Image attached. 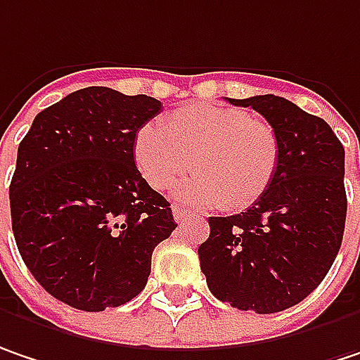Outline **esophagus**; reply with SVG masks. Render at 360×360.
<instances>
[{"label":"esophagus","mask_w":360,"mask_h":360,"mask_svg":"<svg viewBox=\"0 0 360 360\" xmlns=\"http://www.w3.org/2000/svg\"><path fill=\"white\" fill-rule=\"evenodd\" d=\"M191 214L185 210V207H179V205H173V218H175V222H185L187 218H189Z\"/></svg>","instance_id":"obj_1"}]
</instances>
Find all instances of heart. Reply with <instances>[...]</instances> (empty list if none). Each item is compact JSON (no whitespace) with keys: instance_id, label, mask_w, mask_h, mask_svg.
I'll list each match as a JSON object with an SVG mask.
<instances>
[{"instance_id":"obj_1","label":"heart","mask_w":360,"mask_h":360,"mask_svg":"<svg viewBox=\"0 0 360 360\" xmlns=\"http://www.w3.org/2000/svg\"><path fill=\"white\" fill-rule=\"evenodd\" d=\"M132 153L153 189H169L191 169L195 177L177 198L200 207L224 203L232 212L261 200L281 167V140L266 120L216 103H187L165 124L140 126Z\"/></svg>"}]
</instances>
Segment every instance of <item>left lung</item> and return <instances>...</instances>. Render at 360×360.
Segmentation results:
<instances>
[{"mask_svg":"<svg viewBox=\"0 0 360 360\" xmlns=\"http://www.w3.org/2000/svg\"><path fill=\"white\" fill-rule=\"evenodd\" d=\"M277 130L281 167L271 189L236 216L210 218L198 248L210 291L238 309L275 314L322 283L345 234V148L322 117L285 97L228 99Z\"/></svg>","mask_w":360,"mask_h":360,"instance_id":"1","label":"left lung"}]
</instances>
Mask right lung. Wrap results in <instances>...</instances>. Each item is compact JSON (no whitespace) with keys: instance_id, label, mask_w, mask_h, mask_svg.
Segmentation results:
<instances>
[{"instance_id":"obj_1","label":"right lung","mask_w":360,"mask_h":360,"mask_svg":"<svg viewBox=\"0 0 360 360\" xmlns=\"http://www.w3.org/2000/svg\"><path fill=\"white\" fill-rule=\"evenodd\" d=\"M159 99L85 87L34 117L10 185L11 230L34 279L83 311L144 289L153 250L177 228L134 162L138 128Z\"/></svg>"}]
</instances>
